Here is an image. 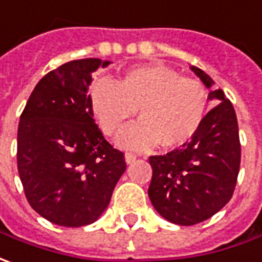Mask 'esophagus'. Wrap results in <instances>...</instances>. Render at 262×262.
<instances>
[{
  "mask_svg": "<svg viewBox=\"0 0 262 262\" xmlns=\"http://www.w3.org/2000/svg\"><path fill=\"white\" fill-rule=\"evenodd\" d=\"M124 159H126V162H127V164H132V162H135V161H136V155H135V154H132V152H127V154L124 155Z\"/></svg>",
  "mask_w": 262,
  "mask_h": 262,
  "instance_id": "esophagus-1",
  "label": "esophagus"
}]
</instances>
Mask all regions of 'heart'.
<instances>
[{"label":"heart","instance_id":"heart-1","mask_svg":"<svg viewBox=\"0 0 262 262\" xmlns=\"http://www.w3.org/2000/svg\"><path fill=\"white\" fill-rule=\"evenodd\" d=\"M88 100L91 112L105 135H117L139 108L142 120L119 136L123 148L148 150L162 145L172 149L185 145L202 129L209 113L203 84L181 77L164 65H138L117 81H94Z\"/></svg>","mask_w":262,"mask_h":262}]
</instances>
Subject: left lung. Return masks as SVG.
I'll use <instances>...</instances> for the list:
<instances>
[{"mask_svg": "<svg viewBox=\"0 0 262 262\" xmlns=\"http://www.w3.org/2000/svg\"><path fill=\"white\" fill-rule=\"evenodd\" d=\"M191 71L207 88L214 84L197 67ZM221 101L207 113L202 129L181 148L149 158V199L168 222L191 226L212 217L232 199L241 165L236 114L222 90L209 93Z\"/></svg>", "mask_w": 262, "mask_h": 262, "instance_id": "8db88e82", "label": "left lung"}]
</instances>
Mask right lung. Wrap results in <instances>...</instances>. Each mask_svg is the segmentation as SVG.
<instances>
[{"label":"right lung","mask_w":262,"mask_h":262,"mask_svg":"<svg viewBox=\"0 0 262 262\" xmlns=\"http://www.w3.org/2000/svg\"><path fill=\"white\" fill-rule=\"evenodd\" d=\"M110 60H71L34 86L20 116L17 167L33 209L55 225L79 228L95 222L126 171L93 119L91 75Z\"/></svg>","instance_id":"right-lung-1"}]
</instances>
